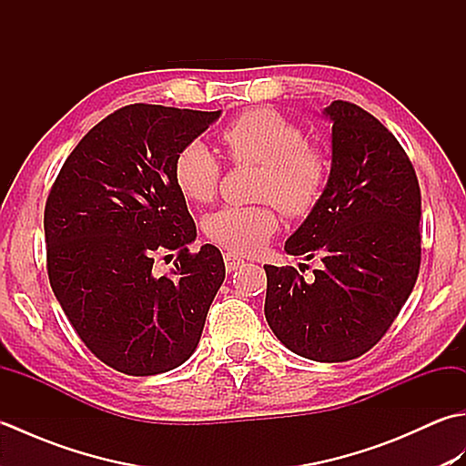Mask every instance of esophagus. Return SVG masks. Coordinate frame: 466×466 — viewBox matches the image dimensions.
<instances>
[{
	"label": "esophagus",
	"mask_w": 466,
	"mask_h": 466,
	"mask_svg": "<svg viewBox=\"0 0 466 466\" xmlns=\"http://www.w3.org/2000/svg\"><path fill=\"white\" fill-rule=\"evenodd\" d=\"M224 264H226V270H228V272H234V270L240 268V266L244 264V260L240 258L238 254L224 252Z\"/></svg>",
	"instance_id": "obj_1"
}]
</instances>
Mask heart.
<instances>
[{
    "label": "heart",
    "mask_w": 466,
    "mask_h": 466,
    "mask_svg": "<svg viewBox=\"0 0 466 466\" xmlns=\"http://www.w3.org/2000/svg\"><path fill=\"white\" fill-rule=\"evenodd\" d=\"M234 164L260 166L256 206H222L206 216L204 232L236 254L256 252L279 230L274 204L292 218L309 216L329 186L330 162L309 144L304 127L268 107L248 110L224 126L220 134ZM174 184L186 200L210 202L222 180V162L210 146L187 142L176 154Z\"/></svg>",
    "instance_id": "b5f03b06"
}]
</instances>
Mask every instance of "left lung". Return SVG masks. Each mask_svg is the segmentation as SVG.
I'll return each instance as SVG.
<instances>
[{"mask_svg":"<svg viewBox=\"0 0 466 466\" xmlns=\"http://www.w3.org/2000/svg\"><path fill=\"white\" fill-rule=\"evenodd\" d=\"M332 167L322 200L286 240L314 258V280L266 264L264 314L286 349L319 362L359 359L379 342L420 268V187L392 132L360 106L336 100Z\"/></svg>","mask_w":466,"mask_h":466,"instance_id":"obj_1","label":"left lung"}]
</instances>
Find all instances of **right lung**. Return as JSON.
<instances>
[{
    "instance_id": "add662e5",
    "label": "right lung",
    "mask_w": 466,
    "mask_h": 466,
    "mask_svg": "<svg viewBox=\"0 0 466 466\" xmlns=\"http://www.w3.org/2000/svg\"><path fill=\"white\" fill-rule=\"evenodd\" d=\"M220 112L120 107L67 156L47 194V276L96 359L130 376L190 359L224 282L220 250L192 252L196 224L172 176L176 154ZM156 255L177 256L157 277Z\"/></svg>"
}]
</instances>
